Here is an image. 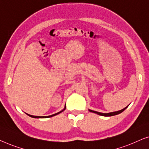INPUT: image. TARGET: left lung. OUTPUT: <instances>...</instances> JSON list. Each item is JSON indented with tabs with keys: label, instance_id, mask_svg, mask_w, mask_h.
Wrapping results in <instances>:
<instances>
[{
	"label": "left lung",
	"instance_id": "8db88e82",
	"mask_svg": "<svg viewBox=\"0 0 149 149\" xmlns=\"http://www.w3.org/2000/svg\"><path fill=\"white\" fill-rule=\"evenodd\" d=\"M129 105H127L126 107H125L124 109H123L121 110H119V111H115V112H111V113H100V112H97V111H93V110H91L89 109V111H91L92 113H96L98 115H99V116H105V117H109V116H116V115H118L119 113H122L123 111H124L125 109H126L127 107Z\"/></svg>",
	"mask_w": 149,
	"mask_h": 149
}]
</instances>
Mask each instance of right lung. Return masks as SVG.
Instances as JSON below:
<instances>
[{
    "instance_id": "right-lung-1",
    "label": "right lung",
    "mask_w": 149,
    "mask_h": 149,
    "mask_svg": "<svg viewBox=\"0 0 149 149\" xmlns=\"http://www.w3.org/2000/svg\"><path fill=\"white\" fill-rule=\"evenodd\" d=\"M65 109H66V106H65L64 109H63L62 111H61L56 113H55V114L51 115V116H32V115H29V114H28V113H26V114L28 115V116H30V117H33V118H47V117H53V116H56V115L59 114L60 113H61V112L63 111H64Z\"/></svg>"
}]
</instances>
